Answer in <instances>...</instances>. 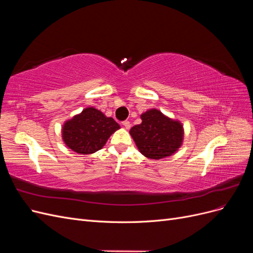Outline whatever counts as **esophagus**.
Masks as SVG:
<instances>
[{
  "label": "esophagus",
  "instance_id": "1",
  "mask_svg": "<svg viewBox=\"0 0 253 253\" xmlns=\"http://www.w3.org/2000/svg\"><path fill=\"white\" fill-rule=\"evenodd\" d=\"M122 126H124L126 128H129V127H131V124H129V121H127V120L122 121Z\"/></svg>",
  "mask_w": 253,
  "mask_h": 253
}]
</instances>
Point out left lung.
Here are the masks:
<instances>
[{
  "label": "left lung",
  "mask_w": 253,
  "mask_h": 253,
  "mask_svg": "<svg viewBox=\"0 0 253 253\" xmlns=\"http://www.w3.org/2000/svg\"><path fill=\"white\" fill-rule=\"evenodd\" d=\"M142 122L129 129L140 153L151 159H162L178 150L183 138L179 121L172 120L158 110L141 115Z\"/></svg>",
  "instance_id": "left-lung-1"
}]
</instances>
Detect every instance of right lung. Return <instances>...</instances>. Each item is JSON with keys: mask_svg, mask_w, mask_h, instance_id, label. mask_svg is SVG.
<instances>
[{"mask_svg": "<svg viewBox=\"0 0 253 253\" xmlns=\"http://www.w3.org/2000/svg\"><path fill=\"white\" fill-rule=\"evenodd\" d=\"M120 126L112 117H106L97 109L87 108L62 128L65 144L79 154H91L103 148L110 136Z\"/></svg>", "mask_w": 253, "mask_h": 253, "instance_id": "right-lung-1", "label": "right lung"}]
</instances>
